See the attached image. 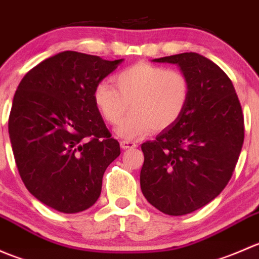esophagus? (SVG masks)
Segmentation results:
<instances>
[{
	"mask_svg": "<svg viewBox=\"0 0 259 259\" xmlns=\"http://www.w3.org/2000/svg\"><path fill=\"white\" fill-rule=\"evenodd\" d=\"M120 146H121V149L126 150V149L137 148V144H135V143H133V142H126V140H122V142H120Z\"/></svg>",
	"mask_w": 259,
	"mask_h": 259,
	"instance_id": "obj_1",
	"label": "esophagus"
}]
</instances>
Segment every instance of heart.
Masks as SVG:
<instances>
[{"mask_svg":"<svg viewBox=\"0 0 259 259\" xmlns=\"http://www.w3.org/2000/svg\"><path fill=\"white\" fill-rule=\"evenodd\" d=\"M116 88L101 81L93 99L106 122L116 125L132 106L116 134L126 140L145 137L150 130L171 126L184 113L190 98V82L179 70L138 62L114 76Z\"/></svg>","mask_w":259,"mask_h":259,"instance_id":"b5f03b06","label":"heart"}]
</instances>
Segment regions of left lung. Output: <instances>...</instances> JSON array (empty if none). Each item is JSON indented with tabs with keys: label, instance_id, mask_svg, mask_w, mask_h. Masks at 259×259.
Returning a JSON list of instances; mask_svg holds the SVG:
<instances>
[{
	"label": "left lung",
	"instance_id": "1",
	"mask_svg": "<svg viewBox=\"0 0 259 259\" xmlns=\"http://www.w3.org/2000/svg\"><path fill=\"white\" fill-rule=\"evenodd\" d=\"M176 64L190 82L182 116L142 145L140 187L168 215H184L221 194L233 174L244 140L241 103L226 72L195 52L154 59Z\"/></svg>",
	"mask_w": 259,
	"mask_h": 259
}]
</instances>
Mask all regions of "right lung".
<instances>
[{
	"label": "right lung",
	"mask_w": 259,
	"mask_h": 259,
	"mask_svg": "<svg viewBox=\"0 0 259 259\" xmlns=\"http://www.w3.org/2000/svg\"><path fill=\"white\" fill-rule=\"evenodd\" d=\"M122 59L59 52L23 76L9 134L23 184L48 207L79 213L95 204L106 168L120 155L94 103V89Z\"/></svg>",
	"instance_id": "1"
}]
</instances>
